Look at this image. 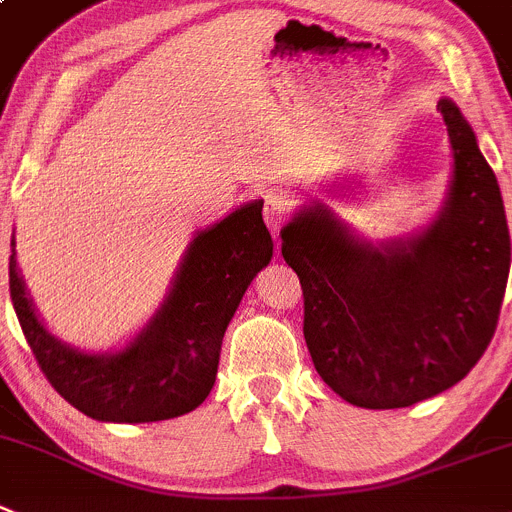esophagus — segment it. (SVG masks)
<instances>
[{
    "label": "esophagus",
    "instance_id": "obj_1",
    "mask_svg": "<svg viewBox=\"0 0 512 512\" xmlns=\"http://www.w3.org/2000/svg\"><path fill=\"white\" fill-rule=\"evenodd\" d=\"M289 198L281 196V193H269L266 196V203H264V221L266 226L271 228V231H279L281 223L286 221V216H289Z\"/></svg>",
    "mask_w": 512,
    "mask_h": 512
}]
</instances>
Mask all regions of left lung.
Returning <instances> with one entry per match:
<instances>
[{
	"mask_svg": "<svg viewBox=\"0 0 512 512\" xmlns=\"http://www.w3.org/2000/svg\"><path fill=\"white\" fill-rule=\"evenodd\" d=\"M452 173L442 206L415 233L369 241L309 201L281 228V256L304 289V339L316 372L367 410L410 407L470 372L498 324L510 236L498 178L460 107L442 97ZM334 178L326 196H352Z\"/></svg>",
	"mask_w": 512,
	"mask_h": 512,
	"instance_id": "8db88e82",
	"label": "left lung"
}]
</instances>
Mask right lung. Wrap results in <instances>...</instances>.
<instances>
[{
    "label": "right lung",
    "instance_id": "1",
    "mask_svg": "<svg viewBox=\"0 0 512 512\" xmlns=\"http://www.w3.org/2000/svg\"><path fill=\"white\" fill-rule=\"evenodd\" d=\"M248 201L188 243L163 304L113 352H85L62 342L40 319L9 256V296L34 359L52 387L100 422H158L196 410L213 389L223 334L243 294L274 256L261 216Z\"/></svg>",
    "mask_w": 512,
    "mask_h": 512
}]
</instances>
